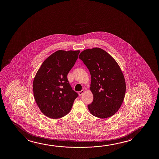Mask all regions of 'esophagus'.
<instances>
[{"label": "esophagus", "instance_id": "34e87169", "mask_svg": "<svg viewBox=\"0 0 159 159\" xmlns=\"http://www.w3.org/2000/svg\"><path fill=\"white\" fill-rule=\"evenodd\" d=\"M84 92H85V91H84V90H81V91H79V92H78V94H79V96H81V95H82V94H83V93H84Z\"/></svg>", "mask_w": 159, "mask_h": 159}]
</instances>
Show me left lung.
<instances>
[{
  "mask_svg": "<svg viewBox=\"0 0 159 159\" xmlns=\"http://www.w3.org/2000/svg\"><path fill=\"white\" fill-rule=\"evenodd\" d=\"M91 76L90 89L93 100L88 105L92 115L110 117L117 112L124 100L126 84L124 75L115 60L99 48L87 49L79 55Z\"/></svg>",
  "mask_w": 159,
  "mask_h": 159,
  "instance_id": "8db88e82",
  "label": "left lung"
}]
</instances>
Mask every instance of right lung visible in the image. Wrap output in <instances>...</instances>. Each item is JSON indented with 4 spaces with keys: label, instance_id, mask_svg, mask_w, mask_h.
I'll list each match as a JSON object with an SVG mask.
<instances>
[{
    "label": "right lung",
    "instance_id": "right-lung-1",
    "mask_svg": "<svg viewBox=\"0 0 159 159\" xmlns=\"http://www.w3.org/2000/svg\"><path fill=\"white\" fill-rule=\"evenodd\" d=\"M79 50H57L44 61L33 81L35 101L42 112L57 119L70 112L78 94L72 89L67 74L78 57Z\"/></svg>",
    "mask_w": 159,
    "mask_h": 159
}]
</instances>
